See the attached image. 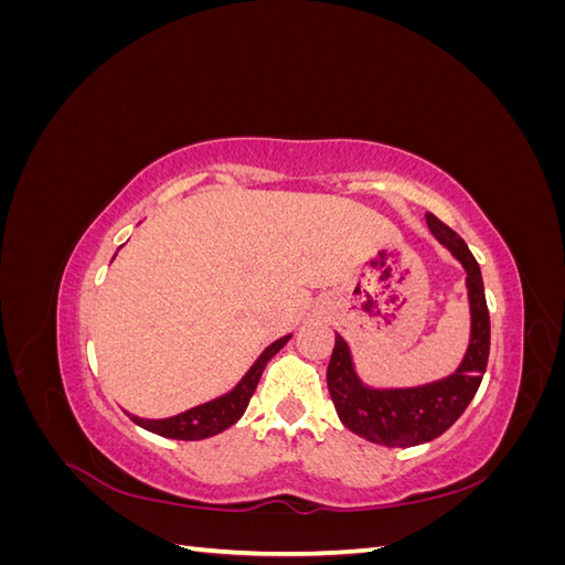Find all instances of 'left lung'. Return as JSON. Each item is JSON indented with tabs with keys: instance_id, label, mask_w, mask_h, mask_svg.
<instances>
[{
	"instance_id": "1",
	"label": "left lung",
	"mask_w": 565,
	"mask_h": 565,
	"mask_svg": "<svg viewBox=\"0 0 565 565\" xmlns=\"http://www.w3.org/2000/svg\"><path fill=\"white\" fill-rule=\"evenodd\" d=\"M426 224L467 270L471 303V341L465 361L448 380L419 388L374 391L355 377L347 341L337 334L328 365V388L341 424L349 431L386 448H409L429 443L461 417L481 386L490 353V316L478 268L467 243L434 214Z\"/></svg>"
}]
</instances>
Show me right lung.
Masks as SVG:
<instances>
[{
	"label": "right lung",
	"mask_w": 565,
	"mask_h": 565,
	"mask_svg": "<svg viewBox=\"0 0 565 565\" xmlns=\"http://www.w3.org/2000/svg\"><path fill=\"white\" fill-rule=\"evenodd\" d=\"M287 339L289 337H282L276 341V344H270L259 355V361L249 367V372L241 380V384H237L231 393H226V396H221V398L210 401L204 405H198L193 409H185V413H181L177 417H169V419H141L136 415H129L131 422L139 424L146 431H152V434L164 436V438H174V440H202V438L221 434L243 417L252 393L262 380V372H264L266 363L287 344Z\"/></svg>",
	"instance_id": "1"
}]
</instances>
